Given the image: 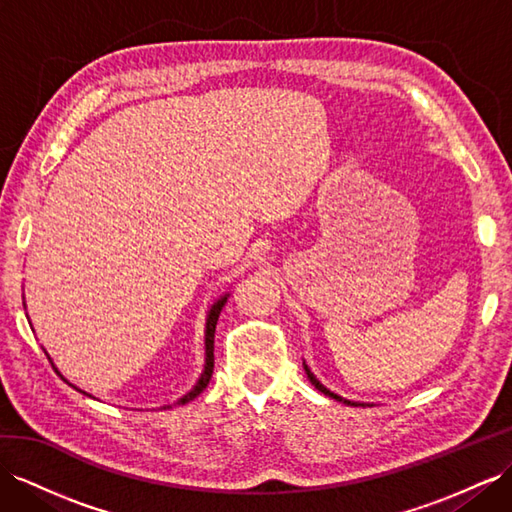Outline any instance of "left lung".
I'll use <instances>...</instances> for the list:
<instances>
[{"instance_id": "left-lung-1", "label": "left lung", "mask_w": 512, "mask_h": 512, "mask_svg": "<svg viewBox=\"0 0 512 512\" xmlns=\"http://www.w3.org/2000/svg\"><path fill=\"white\" fill-rule=\"evenodd\" d=\"M305 372H307V376H309V381H311V385L313 387H316L318 391H322L324 393V396H329V398H335V400H339V402H346V404H352V406H359V402H350V400H344L342 396H337V393H333V391H329V389H326L320 381H318V378L316 376H313L311 372H309V368H307V365H305ZM363 406V404H361Z\"/></svg>"}]
</instances>
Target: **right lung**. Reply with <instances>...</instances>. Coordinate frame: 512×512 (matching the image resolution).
<instances>
[{
  "mask_svg": "<svg viewBox=\"0 0 512 512\" xmlns=\"http://www.w3.org/2000/svg\"><path fill=\"white\" fill-rule=\"evenodd\" d=\"M227 296L229 294H225L222 298H218L216 303L212 305V309H209V313H207V324H205V370H203V374H201V378H199V383H196L186 396L183 398H179L177 400V404H186V402H190V400H194L196 396H199V393L209 385V378H212V374H214V333H216V324H218V316H220V311H222V307H225V303H227ZM58 372V370H56ZM62 376V374H60ZM69 383V381H67ZM71 385V383H69ZM77 389V387H75ZM77 391H82V389H77ZM82 393H86V391H82ZM88 396V393H86ZM170 406L173 404H168V406H164V409H170Z\"/></svg>",
  "mask_w": 512,
  "mask_h": 512,
  "instance_id": "obj_1",
  "label": "right lung"
}]
</instances>
